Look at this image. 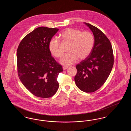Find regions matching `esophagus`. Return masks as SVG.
I'll use <instances>...</instances> for the list:
<instances>
[{
	"instance_id": "obj_1",
	"label": "esophagus",
	"mask_w": 131,
	"mask_h": 131,
	"mask_svg": "<svg viewBox=\"0 0 131 131\" xmlns=\"http://www.w3.org/2000/svg\"><path fill=\"white\" fill-rule=\"evenodd\" d=\"M68 68V67H67V66H63V70H66Z\"/></svg>"
}]
</instances>
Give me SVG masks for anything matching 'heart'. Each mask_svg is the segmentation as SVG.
<instances>
[{"mask_svg": "<svg viewBox=\"0 0 131 131\" xmlns=\"http://www.w3.org/2000/svg\"><path fill=\"white\" fill-rule=\"evenodd\" d=\"M60 37L63 42L69 43V53L63 56L60 62L64 65H70L76 62L78 58L82 60L88 56L93 48L95 38L93 34L89 31H83L67 28L63 31ZM49 50L53 56L59 58L62 56L60 41L53 38L49 43Z\"/></svg>", "mask_w": 131, "mask_h": 131, "instance_id": "1", "label": "heart"}]
</instances>
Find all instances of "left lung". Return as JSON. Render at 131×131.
I'll return each instance as SVG.
<instances>
[{
  "label": "left lung",
  "instance_id": "8db88e82",
  "mask_svg": "<svg viewBox=\"0 0 131 131\" xmlns=\"http://www.w3.org/2000/svg\"><path fill=\"white\" fill-rule=\"evenodd\" d=\"M93 33L95 42L90 54L76 65L75 83L81 91L91 93L106 82L112 70L114 56L110 41L97 27L85 23Z\"/></svg>",
  "mask_w": 131,
  "mask_h": 131
}]
</instances>
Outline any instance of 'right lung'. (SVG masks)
I'll list each match as a JSON object with an SVG mask.
<instances>
[{"label":"right lung","instance_id":"add662e5","mask_svg":"<svg viewBox=\"0 0 131 131\" xmlns=\"http://www.w3.org/2000/svg\"><path fill=\"white\" fill-rule=\"evenodd\" d=\"M58 28L39 27L23 39L17 52L19 79L35 96L48 98L58 89L57 81L62 67L51 56L49 43Z\"/></svg>","mask_w":131,"mask_h":131}]
</instances>
